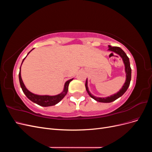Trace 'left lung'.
Masks as SVG:
<instances>
[{
  "label": "left lung",
  "instance_id": "obj_1",
  "mask_svg": "<svg viewBox=\"0 0 152 152\" xmlns=\"http://www.w3.org/2000/svg\"><path fill=\"white\" fill-rule=\"evenodd\" d=\"M108 48H109V49H108L109 50L118 54L119 56L122 58L123 62L124 63V66H125V72L126 73V80L125 83H124V84L122 87V88L121 89V90L118 92H117V93L114 94L110 96H108V97L98 98V97H96V96H93L90 93V91H89V89H88V87H87V79L85 86H86V91H87V93L89 94V95L92 98H93L96 101H97V102H101V103H110V102H113V101H115V100H116L118 98H120L121 96H122L124 93H125L126 91L127 90L129 86V85H130V82L131 80V66H130L129 59V58L127 57V54L121 48H119V47H115V46L112 47L111 45H108Z\"/></svg>",
  "mask_w": 152,
  "mask_h": 152
}]
</instances>
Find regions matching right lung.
<instances>
[{"label":"right lung","instance_id":"right-lung-1","mask_svg":"<svg viewBox=\"0 0 152 152\" xmlns=\"http://www.w3.org/2000/svg\"><path fill=\"white\" fill-rule=\"evenodd\" d=\"M32 49V50H33ZM31 51V50H30ZM30 51L28 53V54L30 53ZM27 54V55H28ZM26 55V56H27ZM25 57V58H26ZM25 58L23 59V61L21 63V65L23 62L25 60ZM21 66H20V70L19 73V80H20V86L22 89L23 92L24 94L26 95V96L30 100H31L32 102H34L36 104H37L40 106H42V107H50V106H53L56 104L58 103L60 101L65 97L66 94H67L68 89V86L70 82L73 79H70L67 80L65 86H64V89L62 93L60 94H59L58 95H55V96H49V95H37V94H35L34 93H31L30 91H29L28 89L26 88V87L23 83V82L22 80L21 79Z\"/></svg>","mask_w":152,"mask_h":152}]
</instances>
